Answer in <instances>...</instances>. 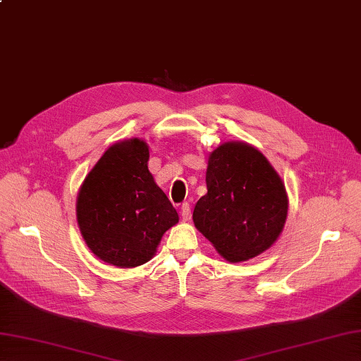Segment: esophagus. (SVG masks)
<instances>
[{
    "instance_id": "34e87169",
    "label": "esophagus",
    "mask_w": 361,
    "mask_h": 361,
    "mask_svg": "<svg viewBox=\"0 0 361 361\" xmlns=\"http://www.w3.org/2000/svg\"><path fill=\"white\" fill-rule=\"evenodd\" d=\"M180 214H182L183 221H190V219H191V207H190L188 202H183V204H182Z\"/></svg>"
}]
</instances>
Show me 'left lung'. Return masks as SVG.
Masks as SVG:
<instances>
[{
  "mask_svg": "<svg viewBox=\"0 0 361 361\" xmlns=\"http://www.w3.org/2000/svg\"><path fill=\"white\" fill-rule=\"evenodd\" d=\"M207 188L192 221L226 260L252 259L277 240L288 214L286 190L256 148L242 142L217 147L208 159Z\"/></svg>",
  "mask_w": 361,
  "mask_h": 361,
  "instance_id": "left-lung-1",
  "label": "left lung"
}]
</instances>
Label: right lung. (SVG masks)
Masks as SVG:
<instances>
[{
  "label": "right lung",
  "instance_id": "add662e5",
  "mask_svg": "<svg viewBox=\"0 0 361 361\" xmlns=\"http://www.w3.org/2000/svg\"><path fill=\"white\" fill-rule=\"evenodd\" d=\"M147 162L144 140L114 144L78 195L76 216L87 247L119 268L150 260L164 233L179 222L178 211L156 185Z\"/></svg>",
  "mask_w": 361,
  "mask_h": 361
}]
</instances>
